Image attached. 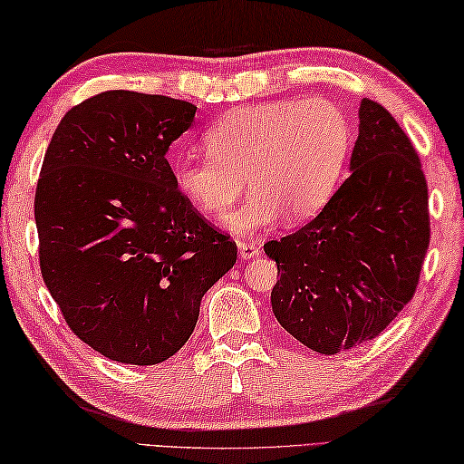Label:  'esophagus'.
<instances>
[{"mask_svg": "<svg viewBox=\"0 0 464 464\" xmlns=\"http://www.w3.org/2000/svg\"><path fill=\"white\" fill-rule=\"evenodd\" d=\"M238 253H240V259L242 261H248V259H255V256L261 255V246L256 245V242H248V240H238Z\"/></svg>", "mask_w": 464, "mask_h": 464, "instance_id": "esophagus-1", "label": "esophagus"}]
</instances>
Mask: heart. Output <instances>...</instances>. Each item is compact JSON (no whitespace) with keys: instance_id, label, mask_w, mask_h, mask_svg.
Wrapping results in <instances>:
<instances>
[{"instance_id":"obj_1","label":"heart","mask_w":464,"mask_h":464,"mask_svg":"<svg viewBox=\"0 0 464 464\" xmlns=\"http://www.w3.org/2000/svg\"><path fill=\"white\" fill-rule=\"evenodd\" d=\"M209 151H188L172 164L174 187L197 209L219 216L248 187L242 208L224 218L234 234H253L285 216H316L343 180L353 146L352 123L326 98H290L240 106L205 133Z\"/></svg>"}]
</instances>
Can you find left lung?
I'll list each match as a JSON object with an SVG mask.
<instances>
[{
  "label": "left lung",
  "mask_w": 464,
  "mask_h": 464,
  "mask_svg": "<svg viewBox=\"0 0 464 464\" xmlns=\"http://www.w3.org/2000/svg\"><path fill=\"white\" fill-rule=\"evenodd\" d=\"M349 177L313 222L265 253L277 263V323L313 352L374 339L413 298L430 246L428 185L411 140L363 98Z\"/></svg>",
  "instance_id": "left-lung-1"
}]
</instances>
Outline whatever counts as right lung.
<instances>
[{
    "mask_svg": "<svg viewBox=\"0 0 464 464\" xmlns=\"http://www.w3.org/2000/svg\"><path fill=\"white\" fill-rule=\"evenodd\" d=\"M187 101L109 90L53 133L36 185L44 285L73 335L104 358L154 366L187 343L237 242L179 193L166 160Z\"/></svg>",
    "mask_w": 464,
    "mask_h": 464,
    "instance_id": "1",
    "label": "right lung"
}]
</instances>
